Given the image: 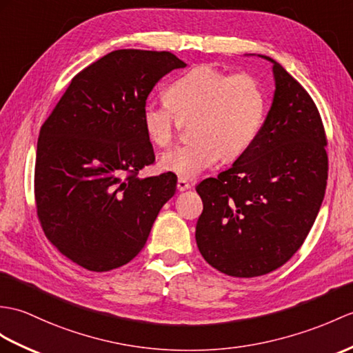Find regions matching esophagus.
Returning a JSON list of instances; mask_svg holds the SVG:
<instances>
[{
	"instance_id": "obj_1",
	"label": "esophagus",
	"mask_w": 353,
	"mask_h": 353,
	"mask_svg": "<svg viewBox=\"0 0 353 353\" xmlns=\"http://www.w3.org/2000/svg\"><path fill=\"white\" fill-rule=\"evenodd\" d=\"M190 188H191V183L188 182L186 179L180 177V179L177 180V190H179V191H186V190H190Z\"/></svg>"
}]
</instances>
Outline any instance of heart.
I'll return each instance as SVG.
<instances>
[{
  "label": "heart",
  "instance_id": "1",
  "mask_svg": "<svg viewBox=\"0 0 353 353\" xmlns=\"http://www.w3.org/2000/svg\"><path fill=\"white\" fill-rule=\"evenodd\" d=\"M167 103L147 102L141 111L145 137L158 147L173 143L179 123L192 121L194 141L163 153L159 165L182 179H194L221 158L237 159L263 125L266 96L250 73L225 75L208 64L194 65L165 90Z\"/></svg>",
  "mask_w": 353,
  "mask_h": 353
}]
</instances>
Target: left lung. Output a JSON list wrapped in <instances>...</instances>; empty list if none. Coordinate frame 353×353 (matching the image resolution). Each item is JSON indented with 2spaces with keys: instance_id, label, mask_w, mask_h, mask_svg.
Masks as SVG:
<instances>
[{
  "instance_id": "left-lung-1",
  "label": "left lung",
  "mask_w": 353,
  "mask_h": 353,
  "mask_svg": "<svg viewBox=\"0 0 353 353\" xmlns=\"http://www.w3.org/2000/svg\"><path fill=\"white\" fill-rule=\"evenodd\" d=\"M272 63V106L250 149L218 177L196 185L203 212L195 241L219 272L252 278L272 272L296 252L322 206L326 135L311 96Z\"/></svg>"
}]
</instances>
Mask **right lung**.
Here are the masks:
<instances>
[{"instance_id":"right-lung-1","label":"right lung","mask_w":353,"mask_h":353,"mask_svg":"<svg viewBox=\"0 0 353 353\" xmlns=\"http://www.w3.org/2000/svg\"><path fill=\"white\" fill-rule=\"evenodd\" d=\"M185 65L167 51H112L73 77L40 128L37 216L73 263L93 272L129 263L174 195L173 173L138 177L154 162L141 111L158 81Z\"/></svg>"}]
</instances>
